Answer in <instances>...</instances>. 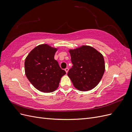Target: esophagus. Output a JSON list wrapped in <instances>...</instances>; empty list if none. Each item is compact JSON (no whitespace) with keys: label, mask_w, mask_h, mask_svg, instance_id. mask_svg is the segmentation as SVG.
Wrapping results in <instances>:
<instances>
[{"label":"esophagus","mask_w":132,"mask_h":132,"mask_svg":"<svg viewBox=\"0 0 132 132\" xmlns=\"http://www.w3.org/2000/svg\"><path fill=\"white\" fill-rule=\"evenodd\" d=\"M68 70H69V69L68 68H66L65 69V71H66V73H67L68 72Z\"/></svg>","instance_id":"34e87169"}]
</instances>
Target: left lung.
Returning <instances> with one entry per match:
<instances>
[{
  "label": "left lung",
  "mask_w": 132,
  "mask_h": 132,
  "mask_svg": "<svg viewBox=\"0 0 132 132\" xmlns=\"http://www.w3.org/2000/svg\"><path fill=\"white\" fill-rule=\"evenodd\" d=\"M73 66L68 76L76 89L86 91L94 89L105 72L103 55L94 48L82 46L69 51Z\"/></svg>",
  "instance_id": "left-lung-1"
}]
</instances>
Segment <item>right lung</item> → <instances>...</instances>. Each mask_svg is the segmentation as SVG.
<instances>
[{
  "instance_id": "right-lung-1",
  "label": "right lung",
  "mask_w": 132,
  "mask_h": 132,
  "mask_svg": "<svg viewBox=\"0 0 132 132\" xmlns=\"http://www.w3.org/2000/svg\"><path fill=\"white\" fill-rule=\"evenodd\" d=\"M56 51V48L43 44L36 47L25 59L26 77L36 89L43 93L56 90L66 74L54 58Z\"/></svg>"
}]
</instances>
